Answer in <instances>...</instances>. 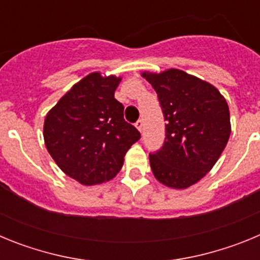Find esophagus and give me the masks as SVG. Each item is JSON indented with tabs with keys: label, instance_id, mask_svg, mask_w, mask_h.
Listing matches in <instances>:
<instances>
[{
	"label": "esophagus",
	"instance_id": "34e87169",
	"mask_svg": "<svg viewBox=\"0 0 260 260\" xmlns=\"http://www.w3.org/2000/svg\"><path fill=\"white\" fill-rule=\"evenodd\" d=\"M135 126H137L138 130L142 133V130H143V121H142V119H138L137 122H135Z\"/></svg>",
	"mask_w": 260,
	"mask_h": 260
}]
</instances>
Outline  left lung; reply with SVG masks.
Returning <instances> with one entry per match:
<instances>
[{"label": "left lung", "mask_w": 260, "mask_h": 260, "mask_svg": "<svg viewBox=\"0 0 260 260\" xmlns=\"http://www.w3.org/2000/svg\"><path fill=\"white\" fill-rule=\"evenodd\" d=\"M157 93L164 114L165 141L150 153L156 180L186 189L212 169L231 135V117L217 88L185 71L143 73Z\"/></svg>", "instance_id": "left-lung-1"}]
</instances>
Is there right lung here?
<instances>
[{
  "instance_id": "obj_1",
  "label": "right lung",
  "mask_w": 260,
  "mask_h": 260,
  "mask_svg": "<svg viewBox=\"0 0 260 260\" xmlns=\"http://www.w3.org/2000/svg\"><path fill=\"white\" fill-rule=\"evenodd\" d=\"M121 78L92 73L71 87L44 122L48 152L69 177L91 186L112 180L141 138L114 99Z\"/></svg>"
}]
</instances>
